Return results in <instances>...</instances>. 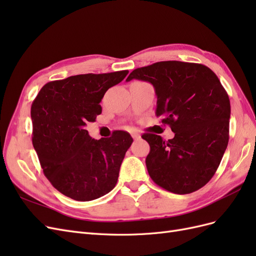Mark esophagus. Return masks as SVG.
Returning <instances> with one entry per match:
<instances>
[{
    "label": "esophagus",
    "mask_w": 256,
    "mask_h": 256,
    "mask_svg": "<svg viewBox=\"0 0 256 256\" xmlns=\"http://www.w3.org/2000/svg\"><path fill=\"white\" fill-rule=\"evenodd\" d=\"M131 136H132V138H134V140H140V138H141V136L138 134H136V132H132V134H131Z\"/></svg>",
    "instance_id": "obj_1"
}]
</instances>
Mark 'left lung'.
<instances>
[{
    "label": "left lung",
    "instance_id": "1",
    "mask_svg": "<svg viewBox=\"0 0 256 256\" xmlns=\"http://www.w3.org/2000/svg\"><path fill=\"white\" fill-rule=\"evenodd\" d=\"M152 84L157 96L156 115L175 136L144 134L150 152L146 168L152 180L176 194H188L214 175L228 143L230 104L216 74L202 64L180 60L158 62L136 68L126 81Z\"/></svg>",
    "mask_w": 256,
    "mask_h": 256
}]
</instances>
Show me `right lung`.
<instances>
[{
    "label": "right lung",
    "instance_id": "obj_1",
    "mask_svg": "<svg viewBox=\"0 0 256 256\" xmlns=\"http://www.w3.org/2000/svg\"><path fill=\"white\" fill-rule=\"evenodd\" d=\"M127 74H86L52 81L33 102V146L44 174L64 196L86 202L109 193L118 182L132 138L116 130L111 138L95 140L86 126L102 114L106 92Z\"/></svg>",
    "mask_w": 256,
    "mask_h": 256
}]
</instances>
